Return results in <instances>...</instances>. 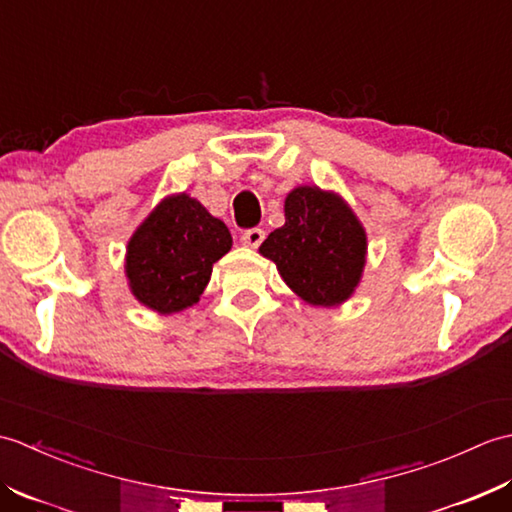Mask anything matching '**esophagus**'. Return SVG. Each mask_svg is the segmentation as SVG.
<instances>
[{"mask_svg":"<svg viewBox=\"0 0 512 512\" xmlns=\"http://www.w3.org/2000/svg\"><path fill=\"white\" fill-rule=\"evenodd\" d=\"M264 237H266V233L262 231V228L253 226V228H246V231L242 233V242H244L246 246H250V248H257L259 244L264 242Z\"/></svg>","mask_w":512,"mask_h":512,"instance_id":"obj_1","label":"esophagus"}]
</instances>
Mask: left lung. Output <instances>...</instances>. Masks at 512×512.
<instances>
[{"instance_id":"left-lung-1","label":"left lung","mask_w":512,"mask_h":512,"mask_svg":"<svg viewBox=\"0 0 512 512\" xmlns=\"http://www.w3.org/2000/svg\"><path fill=\"white\" fill-rule=\"evenodd\" d=\"M365 250V231L356 215L319 187L292 191L286 198V224L259 246L286 284L312 306H336L352 295Z\"/></svg>"}]
</instances>
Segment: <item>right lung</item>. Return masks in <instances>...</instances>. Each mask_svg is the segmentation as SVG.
I'll return each mask as SVG.
<instances>
[{
  "label": "right lung",
  "instance_id": "obj_1",
  "mask_svg": "<svg viewBox=\"0 0 512 512\" xmlns=\"http://www.w3.org/2000/svg\"><path fill=\"white\" fill-rule=\"evenodd\" d=\"M231 233L187 193L160 202L127 246V277L140 303L160 314L200 299Z\"/></svg>",
  "mask_w": 512,
  "mask_h": 512
}]
</instances>
